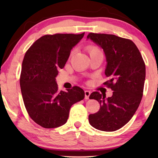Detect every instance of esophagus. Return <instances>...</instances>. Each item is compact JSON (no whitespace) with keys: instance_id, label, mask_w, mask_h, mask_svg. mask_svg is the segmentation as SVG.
I'll return each instance as SVG.
<instances>
[{"instance_id":"1","label":"esophagus","mask_w":158,"mask_h":158,"mask_svg":"<svg viewBox=\"0 0 158 158\" xmlns=\"http://www.w3.org/2000/svg\"><path fill=\"white\" fill-rule=\"evenodd\" d=\"M90 95V91H89V90H85V99L89 98Z\"/></svg>"}]
</instances>
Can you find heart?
<instances>
[{"mask_svg": "<svg viewBox=\"0 0 158 158\" xmlns=\"http://www.w3.org/2000/svg\"><path fill=\"white\" fill-rule=\"evenodd\" d=\"M88 51L89 52L90 55H93V54H96V53H101L100 49H99L98 47H95V46H89L88 47Z\"/></svg>", "mask_w": 158, "mask_h": 158, "instance_id": "heart-1", "label": "heart"}]
</instances>
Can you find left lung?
<instances>
[{"label": "left lung", "instance_id": "8db88e82", "mask_svg": "<svg viewBox=\"0 0 158 158\" xmlns=\"http://www.w3.org/2000/svg\"><path fill=\"white\" fill-rule=\"evenodd\" d=\"M90 40L103 49L109 80L104 85L114 90L111 97L95 91L90 99L100 103V109L88 116L90 124L98 130L114 131L124 127L141 102L145 80V64L132 41L113 34L90 33Z\"/></svg>", "mask_w": 158, "mask_h": 158}]
</instances>
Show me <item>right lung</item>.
<instances>
[{"label": "right lung", "mask_w": 158, "mask_h": 158, "mask_svg": "<svg viewBox=\"0 0 158 158\" xmlns=\"http://www.w3.org/2000/svg\"><path fill=\"white\" fill-rule=\"evenodd\" d=\"M84 34L43 36L25 54L20 77L23 103L32 120L44 128L65 124L71 106L85 98L84 90L77 86L60 92L56 81L59 70Z\"/></svg>", "instance_id": "right-lung-1"}]
</instances>
